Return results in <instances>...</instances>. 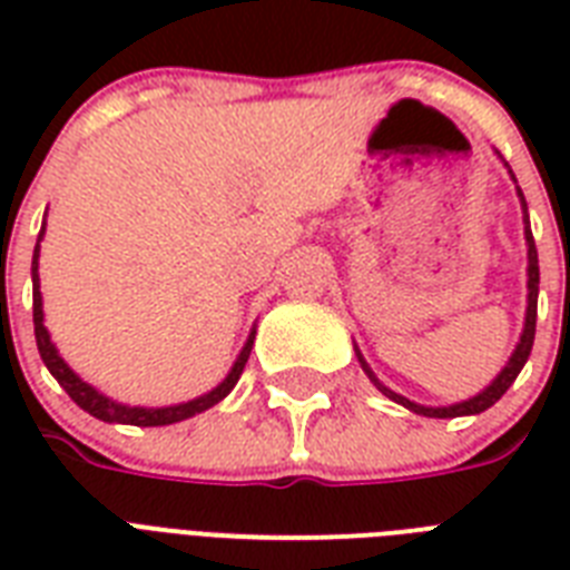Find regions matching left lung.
Returning a JSON list of instances; mask_svg holds the SVG:
<instances>
[{
	"label": "left lung",
	"instance_id": "8db88e82",
	"mask_svg": "<svg viewBox=\"0 0 570 570\" xmlns=\"http://www.w3.org/2000/svg\"><path fill=\"white\" fill-rule=\"evenodd\" d=\"M500 156V154H497ZM509 168V163H503ZM512 174V168H509ZM514 180V174H512ZM518 183V180H514ZM518 197H521V209H523V239H527V316H523V331H521V340H518V346H514L512 357L505 361V366L497 373V379L482 387L476 396L470 399H461V402H452V405H420V402H411V399L399 396L396 390H390L387 384H381L379 375L370 370V364L364 361L361 355V348L355 346V355H357V364L361 370L366 373V379L373 381L375 387L384 393L387 399H393L396 405L407 407V411H414V414H423V416H438V420H450V416H473V414H482L488 407L494 405L497 399L503 396L505 390L512 387V381L521 375L523 364H527V357L532 352V340H535V313H539V250H535V239H532V230H530V213H527V200H523V191L518 186Z\"/></svg>",
	"mask_w": 570,
	"mask_h": 570
}]
</instances>
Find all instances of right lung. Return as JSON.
Returning a JSON list of instances; mask_svg holds the SVG:
<instances>
[{
    "instance_id": "obj_1",
    "label": "right lung",
    "mask_w": 570,
    "mask_h": 570,
    "mask_svg": "<svg viewBox=\"0 0 570 570\" xmlns=\"http://www.w3.org/2000/svg\"><path fill=\"white\" fill-rule=\"evenodd\" d=\"M43 230L47 227H40L38 233V245H35V257H31V298H35V340H38V352L40 361L47 364V370L52 373V379L67 390V396L73 399L76 405L88 411L91 416L102 420V423H124V425H171L180 423V420H189V416L200 414L206 407L218 405L233 387H236V381H239L242 370L248 364L250 346H254V334L257 328H250L248 340H245V346H242L239 357L233 361L230 373L227 379L213 387L204 396L189 399V402H180V405H165V407H141V405H124V402H115L111 396L100 393L97 387H91L88 381H82L79 375L65 364V357L58 355L56 343L49 340V331L43 325V295H40V275H38V259H40V239H43Z\"/></svg>"
}]
</instances>
